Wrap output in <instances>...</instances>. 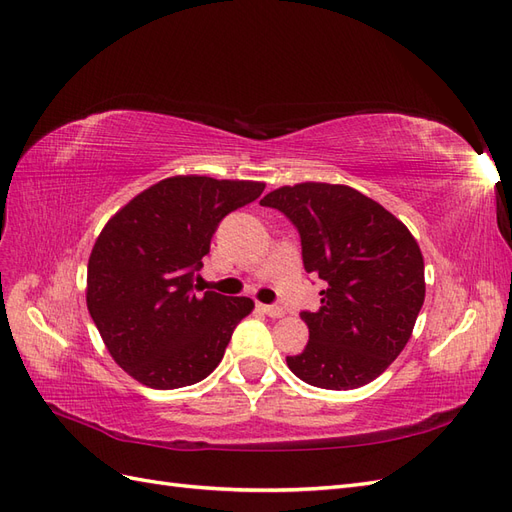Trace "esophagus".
<instances>
[{
  "instance_id": "34e87169",
  "label": "esophagus",
  "mask_w": 512,
  "mask_h": 512,
  "mask_svg": "<svg viewBox=\"0 0 512 512\" xmlns=\"http://www.w3.org/2000/svg\"><path fill=\"white\" fill-rule=\"evenodd\" d=\"M259 309L264 311L268 317H274V319H279V317L285 315V309L279 304H259Z\"/></svg>"
}]
</instances>
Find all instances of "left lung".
<instances>
[{
	"instance_id": "left-lung-1",
	"label": "left lung",
	"mask_w": 512,
	"mask_h": 512,
	"mask_svg": "<svg viewBox=\"0 0 512 512\" xmlns=\"http://www.w3.org/2000/svg\"><path fill=\"white\" fill-rule=\"evenodd\" d=\"M300 233L304 270L319 276L309 343L287 367L302 382L352 390L373 382L412 337L425 302V261L399 218L343 184L283 186L259 201Z\"/></svg>"
}]
</instances>
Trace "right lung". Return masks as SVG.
<instances>
[{"mask_svg": "<svg viewBox=\"0 0 512 512\" xmlns=\"http://www.w3.org/2000/svg\"><path fill=\"white\" fill-rule=\"evenodd\" d=\"M264 188L175 175L128 201L100 231L87 264V311L113 360L143 386L201 382L253 311L251 298L197 294L195 276L218 223Z\"/></svg>", "mask_w": 512, "mask_h": 512, "instance_id": "right-lung-1", "label": "right lung"}]
</instances>
